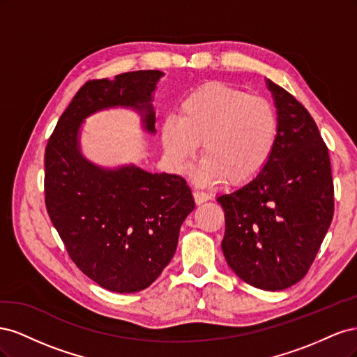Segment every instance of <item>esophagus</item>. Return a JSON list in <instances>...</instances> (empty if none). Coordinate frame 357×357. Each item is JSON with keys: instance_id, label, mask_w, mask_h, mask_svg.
Returning <instances> with one entry per match:
<instances>
[{"instance_id": "obj_1", "label": "esophagus", "mask_w": 357, "mask_h": 357, "mask_svg": "<svg viewBox=\"0 0 357 357\" xmlns=\"http://www.w3.org/2000/svg\"><path fill=\"white\" fill-rule=\"evenodd\" d=\"M193 198H195V202L199 205V204H202L205 201H208L210 195H208V193L202 192V190H195V192H193Z\"/></svg>"}]
</instances>
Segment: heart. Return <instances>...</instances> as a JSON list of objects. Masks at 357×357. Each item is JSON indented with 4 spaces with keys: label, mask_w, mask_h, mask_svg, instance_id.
<instances>
[{
    "label": "heart",
    "mask_w": 357,
    "mask_h": 357,
    "mask_svg": "<svg viewBox=\"0 0 357 357\" xmlns=\"http://www.w3.org/2000/svg\"><path fill=\"white\" fill-rule=\"evenodd\" d=\"M275 107L261 96L213 80L183 96L178 117L167 116L160 137L165 153L181 168L201 143V183L240 188L256 178L271 159L278 139Z\"/></svg>",
    "instance_id": "b5f03b06"
}]
</instances>
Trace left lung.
<instances>
[{
	"label": "left lung",
	"instance_id": "8db88e82",
	"mask_svg": "<svg viewBox=\"0 0 357 357\" xmlns=\"http://www.w3.org/2000/svg\"><path fill=\"white\" fill-rule=\"evenodd\" d=\"M278 114V139L268 165L218 202L225 210L222 250L250 286L283 290L308 273L333 218L326 144L294 95L266 80Z\"/></svg>",
	"mask_w": 357,
	"mask_h": 357
}]
</instances>
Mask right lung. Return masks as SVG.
I'll return each mask as SVG.
<instances>
[{"label":"right lung","instance_id":"right-lung-1","mask_svg":"<svg viewBox=\"0 0 357 357\" xmlns=\"http://www.w3.org/2000/svg\"><path fill=\"white\" fill-rule=\"evenodd\" d=\"M158 70L123 73L84 83L62 113L45 153L49 218L73 262L101 287L134 294L152 284L176 253L180 226L195 208L186 180L135 165L102 168L80 150L88 116L132 109L155 134Z\"/></svg>","mask_w":357,"mask_h":357}]
</instances>
